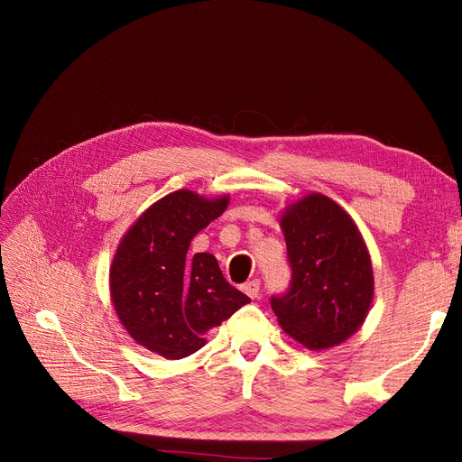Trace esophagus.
Instances as JSON below:
<instances>
[{"mask_svg": "<svg viewBox=\"0 0 462 462\" xmlns=\"http://www.w3.org/2000/svg\"><path fill=\"white\" fill-rule=\"evenodd\" d=\"M243 291L246 292L250 299H256L260 295V282H258V279H253V282H246L243 285Z\"/></svg>", "mask_w": 462, "mask_h": 462, "instance_id": "obj_1", "label": "esophagus"}]
</instances>
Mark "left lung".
Segmentation results:
<instances>
[{
    "label": "left lung",
    "instance_id": "8db88e82",
    "mask_svg": "<svg viewBox=\"0 0 462 462\" xmlns=\"http://www.w3.org/2000/svg\"><path fill=\"white\" fill-rule=\"evenodd\" d=\"M282 229L291 283L270 299L279 326L312 351L343 343L374 299L372 262L355 221L314 192L285 209Z\"/></svg>",
    "mask_w": 462,
    "mask_h": 462
}]
</instances>
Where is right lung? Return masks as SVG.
<instances>
[{
  "mask_svg": "<svg viewBox=\"0 0 462 462\" xmlns=\"http://www.w3.org/2000/svg\"><path fill=\"white\" fill-rule=\"evenodd\" d=\"M227 197L177 190L150 206L123 236L109 270L111 300L125 329L148 351L185 358L204 335L250 299L227 283L217 260L190 254V241L219 217Z\"/></svg>",
  "mask_w": 462,
  "mask_h": 462,
  "instance_id": "obj_1",
  "label": "right lung"
}]
</instances>
